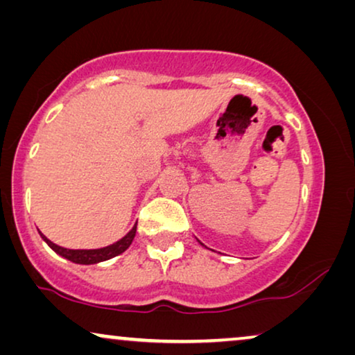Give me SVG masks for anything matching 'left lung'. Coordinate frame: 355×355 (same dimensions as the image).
Instances as JSON below:
<instances>
[{"label":"left lung","mask_w":355,"mask_h":355,"mask_svg":"<svg viewBox=\"0 0 355 355\" xmlns=\"http://www.w3.org/2000/svg\"><path fill=\"white\" fill-rule=\"evenodd\" d=\"M198 243H199V244H201V246H204V244H202V243H201V241H199V239H198Z\"/></svg>","instance_id":"1"}]
</instances>
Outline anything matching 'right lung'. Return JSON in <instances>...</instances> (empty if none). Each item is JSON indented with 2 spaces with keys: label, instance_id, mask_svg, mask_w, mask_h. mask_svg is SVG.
<instances>
[{
  "label": "right lung",
  "instance_id": "add662e5",
  "mask_svg": "<svg viewBox=\"0 0 355 355\" xmlns=\"http://www.w3.org/2000/svg\"><path fill=\"white\" fill-rule=\"evenodd\" d=\"M38 233H40V236L43 238V241L46 243L48 246L51 248L54 252L59 254L61 257L67 259V261H71L73 263H80V266H93V263L109 261V259H112V257L119 256V254L125 252L127 249L130 248V244H132L135 234H137V223H135L133 228L130 230L125 236L119 239V241L109 244V246L96 248V249H69V248H62V246H58L56 243H53L51 239H48L42 232H40V230H38Z\"/></svg>",
  "mask_w": 355,
  "mask_h": 355
}]
</instances>
